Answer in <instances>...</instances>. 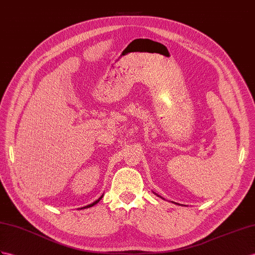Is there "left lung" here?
Segmentation results:
<instances>
[{"label": "left lung", "mask_w": 255, "mask_h": 255, "mask_svg": "<svg viewBox=\"0 0 255 255\" xmlns=\"http://www.w3.org/2000/svg\"><path fill=\"white\" fill-rule=\"evenodd\" d=\"M154 194H155V195H157V194H156V193H154ZM157 196H158V197H160L161 199H164V198H162V197H161V196H159V195H157ZM174 204H175V205H179V204H177V202H174Z\"/></svg>", "instance_id": "1"}]
</instances>
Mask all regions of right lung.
<instances>
[{
    "mask_svg": "<svg viewBox=\"0 0 255 255\" xmlns=\"http://www.w3.org/2000/svg\"><path fill=\"white\" fill-rule=\"evenodd\" d=\"M102 197H103V195L101 196V197L99 198V199H97L96 201H94L93 202V204H90V205H87V206H85V207H83V208H80V209H86V208H90V207H93V206H95V205H97L98 204V202H99L101 199H102Z\"/></svg>",
    "mask_w": 255,
    "mask_h": 255,
    "instance_id": "add662e5",
    "label": "right lung"
}]
</instances>
